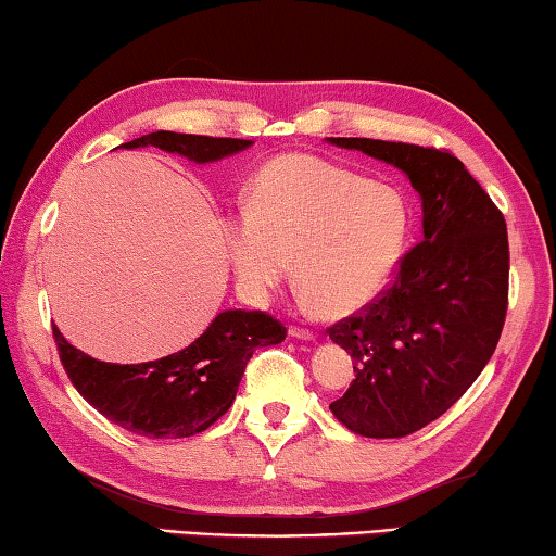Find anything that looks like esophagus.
<instances>
[{"mask_svg": "<svg viewBox=\"0 0 556 556\" xmlns=\"http://www.w3.org/2000/svg\"><path fill=\"white\" fill-rule=\"evenodd\" d=\"M288 334L293 339H305V342H315V337H317L313 329H305V327H290Z\"/></svg>", "mask_w": 556, "mask_h": 556, "instance_id": "34e87169", "label": "esophagus"}]
</instances>
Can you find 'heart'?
<instances>
[{
	"instance_id": "b5f03b06",
	"label": "heart",
	"mask_w": 556,
	"mask_h": 556,
	"mask_svg": "<svg viewBox=\"0 0 556 556\" xmlns=\"http://www.w3.org/2000/svg\"><path fill=\"white\" fill-rule=\"evenodd\" d=\"M410 231L405 194L388 182L307 153H288L253 175L249 212L224 219L239 288L266 300L290 258L307 303L332 317L362 313L391 283Z\"/></svg>"
}]
</instances>
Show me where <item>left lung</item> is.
I'll return each mask as SVG.
<instances>
[{
    "label": "left lung",
    "instance_id": "obj_1",
    "mask_svg": "<svg viewBox=\"0 0 556 556\" xmlns=\"http://www.w3.org/2000/svg\"><path fill=\"white\" fill-rule=\"evenodd\" d=\"M403 170L422 200V241L393 286L329 329L356 378L329 410L354 434L405 437L444 415L491 362L508 309V229L450 151L378 139H327Z\"/></svg>",
    "mask_w": 556,
    "mask_h": 556
}]
</instances>
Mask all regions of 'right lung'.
Returning <instances> with one entry per match:
<instances>
[{"instance_id": "add662e5", "label": "right lung", "mask_w": 556, "mask_h": 556, "mask_svg": "<svg viewBox=\"0 0 556 556\" xmlns=\"http://www.w3.org/2000/svg\"><path fill=\"white\" fill-rule=\"evenodd\" d=\"M247 139L153 131L119 149L155 146L192 163H214L249 149ZM67 378L106 420L151 440H175L207 430L237 397L243 368L258 346L280 344L286 327L261 309H224L190 346L146 364H106L67 344L53 327Z\"/></svg>"}]
</instances>
